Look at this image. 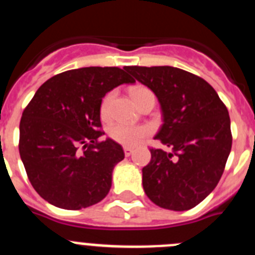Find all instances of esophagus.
Returning <instances> with one entry per match:
<instances>
[{"label": "esophagus", "instance_id": "1", "mask_svg": "<svg viewBox=\"0 0 255 255\" xmlns=\"http://www.w3.org/2000/svg\"><path fill=\"white\" fill-rule=\"evenodd\" d=\"M124 152H125L126 157H129V155L131 154L132 152H134V148H131V147H124Z\"/></svg>", "mask_w": 255, "mask_h": 255}]
</instances>
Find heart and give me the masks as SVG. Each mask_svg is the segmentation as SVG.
Masks as SVG:
<instances>
[{
  "label": "heart",
  "mask_w": 255,
  "mask_h": 255,
  "mask_svg": "<svg viewBox=\"0 0 255 255\" xmlns=\"http://www.w3.org/2000/svg\"><path fill=\"white\" fill-rule=\"evenodd\" d=\"M147 93H150V91L147 89V88L136 87L131 89V96L132 98H134L135 102H138L139 98ZM114 97V92H110V93L106 94V97L103 98L102 105H101V115H102L103 117L107 116L108 112H110V107H111ZM149 132L150 129L148 126L115 124L114 126H111V129H110V136H111L115 141H117V143L126 145V147H132V145H136L138 143H140Z\"/></svg>",
  "instance_id": "obj_1"
}]
</instances>
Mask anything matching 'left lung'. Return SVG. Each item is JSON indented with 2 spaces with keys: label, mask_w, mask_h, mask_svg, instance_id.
<instances>
[{
  "label": "left lung",
  "mask_w": 255,
  "mask_h": 255,
  "mask_svg": "<svg viewBox=\"0 0 255 255\" xmlns=\"http://www.w3.org/2000/svg\"><path fill=\"white\" fill-rule=\"evenodd\" d=\"M155 94L162 124L154 139L171 152L150 149L143 189L161 208L188 211L217 186L231 152V125L217 92L199 76L172 66H126Z\"/></svg>",
  "instance_id": "left-lung-1"
}]
</instances>
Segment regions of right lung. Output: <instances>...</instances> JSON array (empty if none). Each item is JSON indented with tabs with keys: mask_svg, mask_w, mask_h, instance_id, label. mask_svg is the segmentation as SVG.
I'll return each instance as SVG.
<instances>
[{
	"mask_svg": "<svg viewBox=\"0 0 255 255\" xmlns=\"http://www.w3.org/2000/svg\"><path fill=\"white\" fill-rule=\"evenodd\" d=\"M134 82L119 67L91 66L52 76L35 92L20 120L19 152L29 181L52 206L76 211L108 194L125 153L112 139L98 140L101 105L114 88Z\"/></svg>",
	"mask_w": 255,
	"mask_h": 255,
	"instance_id": "right-lung-1",
	"label": "right lung"
}]
</instances>
